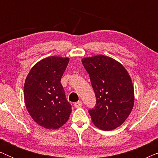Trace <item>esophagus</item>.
<instances>
[{"label": "esophagus", "instance_id": "34e87169", "mask_svg": "<svg viewBox=\"0 0 158 158\" xmlns=\"http://www.w3.org/2000/svg\"><path fill=\"white\" fill-rule=\"evenodd\" d=\"M82 106H83V102H82L81 101H77V102H75L74 103V106L75 108H80V107H81Z\"/></svg>", "mask_w": 158, "mask_h": 158}]
</instances>
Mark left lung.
Segmentation results:
<instances>
[{"mask_svg": "<svg viewBox=\"0 0 158 158\" xmlns=\"http://www.w3.org/2000/svg\"><path fill=\"white\" fill-rule=\"evenodd\" d=\"M96 98L94 109L88 110L98 129L109 131L125 122L135 101L132 82L122 64L102 55L82 59Z\"/></svg>", "mask_w": 158, "mask_h": 158, "instance_id": "1", "label": "left lung"}]
</instances>
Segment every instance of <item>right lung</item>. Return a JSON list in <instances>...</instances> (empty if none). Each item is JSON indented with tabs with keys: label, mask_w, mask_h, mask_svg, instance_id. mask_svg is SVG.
I'll list each match as a JSON object with an SVG mask.
<instances>
[{
	"label": "right lung",
	"mask_w": 158,
	"mask_h": 158,
	"mask_svg": "<svg viewBox=\"0 0 158 158\" xmlns=\"http://www.w3.org/2000/svg\"><path fill=\"white\" fill-rule=\"evenodd\" d=\"M68 62V57L44 58L34 65L26 78V107L34 122L46 129H59L72 111L60 83Z\"/></svg>",
	"instance_id": "obj_1"
}]
</instances>
